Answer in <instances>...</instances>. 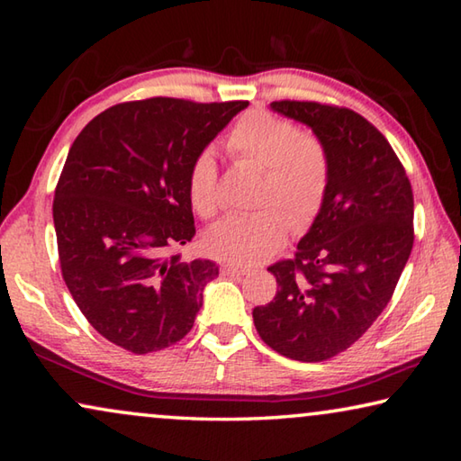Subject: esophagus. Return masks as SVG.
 <instances>
[{
  "label": "esophagus",
  "mask_w": 461,
  "mask_h": 461,
  "mask_svg": "<svg viewBox=\"0 0 461 461\" xmlns=\"http://www.w3.org/2000/svg\"><path fill=\"white\" fill-rule=\"evenodd\" d=\"M221 272L223 275H228V276H244V275H249V268H246V267H238V264H223L221 267Z\"/></svg>",
  "instance_id": "1"
}]
</instances>
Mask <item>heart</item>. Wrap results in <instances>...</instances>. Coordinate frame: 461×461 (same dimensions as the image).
Instances as JSON below:
<instances>
[{"instance_id":"obj_1","label":"heart","mask_w":461,"mask_h":461,"mask_svg":"<svg viewBox=\"0 0 461 461\" xmlns=\"http://www.w3.org/2000/svg\"><path fill=\"white\" fill-rule=\"evenodd\" d=\"M228 148L236 158L252 160L264 168L260 203L254 213H231L217 221L205 236V246L217 258L236 264H256L278 252L291 225L305 230L321 212L331 178V160L325 144L313 134L299 131L293 122L270 112H248L233 123ZM186 191L194 212L213 217L223 194L220 170L212 150L194 156L186 173Z\"/></svg>"}]
</instances>
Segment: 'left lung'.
Instances as JSON below:
<instances>
[{
    "instance_id": "1",
    "label": "left lung",
    "mask_w": 461,
    "mask_h": 461,
    "mask_svg": "<svg viewBox=\"0 0 461 461\" xmlns=\"http://www.w3.org/2000/svg\"><path fill=\"white\" fill-rule=\"evenodd\" d=\"M270 109L313 130L331 178L294 260L268 268L276 296L252 317L280 356L323 362L360 339L388 305L415 240L412 189L393 146L360 113L315 101H272Z\"/></svg>"
}]
</instances>
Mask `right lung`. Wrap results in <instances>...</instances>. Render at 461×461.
<instances>
[{
	"mask_svg": "<svg viewBox=\"0 0 461 461\" xmlns=\"http://www.w3.org/2000/svg\"><path fill=\"white\" fill-rule=\"evenodd\" d=\"M246 107L128 101L93 118L68 150L52 203L62 278L115 346L150 354L191 331L220 268L173 254L194 236L186 173Z\"/></svg>",
	"mask_w": 461,
	"mask_h": 461,
	"instance_id": "obj_1",
	"label": "right lung"
}]
</instances>
